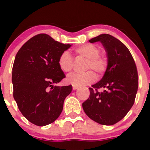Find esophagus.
Segmentation results:
<instances>
[{
  "label": "esophagus",
  "mask_w": 150,
  "mask_h": 150,
  "mask_svg": "<svg viewBox=\"0 0 150 150\" xmlns=\"http://www.w3.org/2000/svg\"><path fill=\"white\" fill-rule=\"evenodd\" d=\"M78 89V87L77 86H75V85H73V90H76V89Z\"/></svg>",
  "instance_id": "esophagus-1"
}]
</instances>
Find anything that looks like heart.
Listing matches in <instances>:
<instances>
[{"instance_id":"heart-1","label":"heart","mask_w":150,"mask_h":150,"mask_svg":"<svg viewBox=\"0 0 150 150\" xmlns=\"http://www.w3.org/2000/svg\"><path fill=\"white\" fill-rule=\"evenodd\" d=\"M75 53L78 57L86 58L85 70H89L85 73H72L66 78L68 84L75 86L89 85L96 80V75H102L106 70L108 66L107 58L100 55V49L92 44H86L80 46L75 49ZM59 68L64 73H70L73 68V59L68 51H64L60 55L58 60ZM92 69V71H89Z\"/></svg>"}]
</instances>
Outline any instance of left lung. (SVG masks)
I'll list each match as a JSON object with an SVG mask.
<instances>
[{
  "label": "left lung",
  "instance_id": "1",
  "mask_svg": "<svg viewBox=\"0 0 150 150\" xmlns=\"http://www.w3.org/2000/svg\"><path fill=\"white\" fill-rule=\"evenodd\" d=\"M89 42L101 43L108 66L101 80L89 88V97L82 108L94 121L111 125L123 119L134 104L138 88L137 68L128 48L113 36L102 34ZM100 88L102 92L98 91Z\"/></svg>",
  "mask_w": 150,
  "mask_h": 150
}]
</instances>
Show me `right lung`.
<instances>
[{
	"mask_svg": "<svg viewBox=\"0 0 150 150\" xmlns=\"http://www.w3.org/2000/svg\"><path fill=\"white\" fill-rule=\"evenodd\" d=\"M70 46L39 34L16 54L12 73L13 97L22 114L34 125L44 126L54 122L72 92V85H55L65 77L58 58Z\"/></svg>",
	"mask_w": 150,
	"mask_h": 150,
	"instance_id": "right-lung-1",
	"label": "right lung"
}]
</instances>
